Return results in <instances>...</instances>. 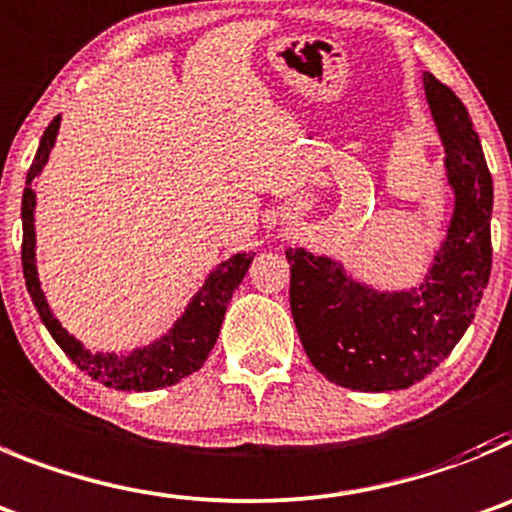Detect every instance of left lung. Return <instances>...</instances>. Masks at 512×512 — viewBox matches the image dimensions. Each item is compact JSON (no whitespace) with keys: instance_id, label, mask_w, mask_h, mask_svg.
I'll list each match as a JSON object with an SVG mask.
<instances>
[{"instance_id":"8db88e82","label":"left lung","mask_w":512,"mask_h":512,"mask_svg":"<svg viewBox=\"0 0 512 512\" xmlns=\"http://www.w3.org/2000/svg\"><path fill=\"white\" fill-rule=\"evenodd\" d=\"M444 147L452 215L429 269L406 289L358 279L342 259L287 248L289 304L299 340L327 381L350 391H401L426 378L462 340L490 279L492 177L467 109L421 75Z\"/></svg>"}]
</instances>
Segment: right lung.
I'll return each instance as SVG.
<instances>
[{"label": "right lung", "mask_w": 512, "mask_h": 512, "mask_svg": "<svg viewBox=\"0 0 512 512\" xmlns=\"http://www.w3.org/2000/svg\"><path fill=\"white\" fill-rule=\"evenodd\" d=\"M60 131V116L50 121L37 147L32 167L27 172V187L22 192V271H25L27 292L32 304L40 314L42 325L48 327L60 350L73 360L81 370H86L93 381L103 383L116 391H157L180 383L185 375L195 373L208 360L215 340H218L220 325H223L225 309L231 302L233 292L246 276L253 261V253L238 251L228 261H220L208 276L203 287L192 294L190 302L180 312L172 327L157 337V340L139 345L129 353H98L88 350L75 335H70L50 309L48 297L42 292V281L37 276V231H35V205L37 195L32 182L48 164L50 152L55 147Z\"/></svg>", "instance_id": "add662e5"}]
</instances>
